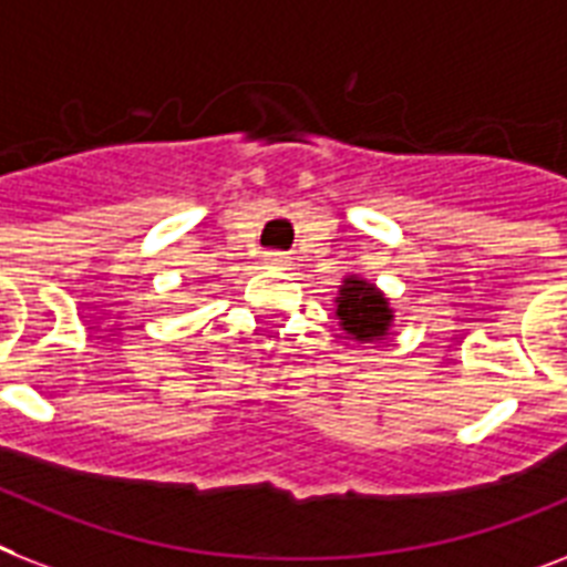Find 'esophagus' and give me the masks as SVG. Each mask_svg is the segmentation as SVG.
I'll return each mask as SVG.
<instances>
[{
    "label": "esophagus",
    "instance_id": "34e87169",
    "mask_svg": "<svg viewBox=\"0 0 567 567\" xmlns=\"http://www.w3.org/2000/svg\"><path fill=\"white\" fill-rule=\"evenodd\" d=\"M265 259H268V265H285V256H282V252H268Z\"/></svg>",
    "mask_w": 567,
    "mask_h": 567
}]
</instances>
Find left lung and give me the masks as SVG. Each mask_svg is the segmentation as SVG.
<instances>
[{
	"instance_id": "1",
	"label": "left lung",
	"mask_w": 567,
	"mask_h": 567,
	"mask_svg": "<svg viewBox=\"0 0 567 567\" xmlns=\"http://www.w3.org/2000/svg\"><path fill=\"white\" fill-rule=\"evenodd\" d=\"M334 317L355 343H381L395 326V311L388 293L358 274L343 276V282L338 285Z\"/></svg>"
}]
</instances>
